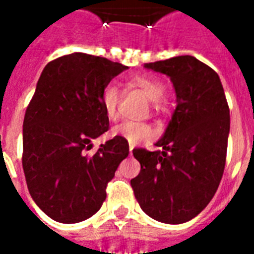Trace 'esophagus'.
Masks as SVG:
<instances>
[{
    "instance_id": "34e87169",
    "label": "esophagus",
    "mask_w": 254,
    "mask_h": 254,
    "mask_svg": "<svg viewBox=\"0 0 254 254\" xmlns=\"http://www.w3.org/2000/svg\"><path fill=\"white\" fill-rule=\"evenodd\" d=\"M133 148H134V145H133V144H129V154H130V155H132Z\"/></svg>"
}]
</instances>
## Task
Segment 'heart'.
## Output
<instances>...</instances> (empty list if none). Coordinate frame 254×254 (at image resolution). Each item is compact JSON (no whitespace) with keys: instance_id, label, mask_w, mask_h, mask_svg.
Wrapping results in <instances>:
<instances>
[{"instance_id":"1","label":"heart","mask_w":254,"mask_h":254,"mask_svg":"<svg viewBox=\"0 0 254 254\" xmlns=\"http://www.w3.org/2000/svg\"><path fill=\"white\" fill-rule=\"evenodd\" d=\"M127 87L141 91L149 100H152V106L156 113H160L166 109L167 99L163 96L165 84L160 78L151 76V74H144V73L134 74L127 81ZM120 100H121V92L116 85L107 84L103 87L102 94H100V105L103 107V111L109 120L117 118ZM111 134L127 140L129 144H134L151 140L154 137V129L149 124H145V122L124 121L113 127Z\"/></svg>"}]
</instances>
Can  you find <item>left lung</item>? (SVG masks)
Here are the masks:
<instances>
[{"mask_svg":"<svg viewBox=\"0 0 254 254\" xmlns=\"http://www.w3.org/2000/svg\"><path fill=\"white\" fill-rule=\"evenodd\" d=\"M170 77L177 107L162 151L134 148L141 170L130 181L140 207L169 224L190 220L212 200L226 165L230 110L218 73L191 56L145 64Z\"/></svg>","mask_w":254,"mask_h":254,"instance_id":"8db88e82","label":"left lung"}]
</instances>
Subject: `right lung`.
Listing matches in <instances>:
<instances>
[{
	"label": "right lung",
	"mask_w": 254,
	"mask_h": 254,
	"mask_svg": "<svg viewBox=\"0 0 254 254\" xmlns=\"http://www.w3.org/2000/svg\"><path fill=\"white\" fill-rule=\"evenodd\" d=\"M127 66L84 53L47 64L23 122V170L31 197L61 223L91 218L106 200V187L129 155L116 136L95 154L91 140L109 130L100 94Z\"/></svg>",
	"instance_id": "1"
}]
</instances>
